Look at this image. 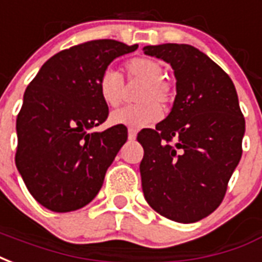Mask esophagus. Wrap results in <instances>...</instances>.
<instances>
[{
    "instance_id": "esophagus-1",
    "label": "esophagus",
    "mask_w": 262,
    "mask_h": 262,
    "mask_svg": "<svg viewBox=\"0 0 262 262\" xmlns=\"http://www.w3.org/2000/svg\"><path fill=\"white\" fill-rule=\"evenodd\" d=\"M137 136V132L135 129H129L127 130V137H129V140H135Z\"/></svg>"
}]
</instances>
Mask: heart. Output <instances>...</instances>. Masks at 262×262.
Listing matches in <instances>:
<instances>
[{
  "instance_id": "obj_1",
  "label": "heart",
  "mask_w": 262,
  "mask_h": 262,
  "mask_svg": "<svg viewBox=\"0 0 262 262\" xmlns=\"http://www.w3.org/2000/svg\"><path fill=\"white\" fill-rule=\"evenodd\" d=\"M129 80L143 82L137 101L141 104L115 110L110 115L112 125L127 126L130 129H141L154 123L161 118V106L169 105L173 100V89L164 79V69L152 58H133L125 63ZM98 93L106 105L116 106L123 97V79L121 73L112 68H106L98 77Z\"/></svg>"
}]
</instances>
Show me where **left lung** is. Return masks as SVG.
<instances>
[{
	"label": "left lung",
	"instance_id": "8db88e82",
	"mask_svg": "<svg viewBox=\"0 0 262 262\" xmlns=\"http://www.w3.org/2000/svg\"><path fill=\"white\" fill-rule=\"evenodd\" d=\"M169 63L176 97L156 129H143V193L168 220L193 224L214 212L242 158L246 122L230 77L204 52L189 44L143 48Z\"/></svg>",
	"mask_w": 262,
	"mask_h": 262
}]
</instances>
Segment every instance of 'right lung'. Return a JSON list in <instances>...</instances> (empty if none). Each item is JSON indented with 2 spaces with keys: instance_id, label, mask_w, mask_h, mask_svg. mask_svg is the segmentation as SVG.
Listing matches in <instances>:
<instances>
[{
  "instance_id": "add662e5",
  "label": "right lung",
  "mask_w": 262,
  "mask_h": 262,
  "mask_svg": "<svg viewBox=\"0 0 262 262\" xmlns=\"http://www.w3.org/2000/svg\"><path fill=\"white\" fill-rule=\"evenodd\" d=\"M136 50L137 44L116 40L79 44L50 58L26 89L16 119L15 164L42 207L76 211L101 189L127 129L92 132L108 116L97 82L115 58Z\"/></svg>"
}]
</instances>
